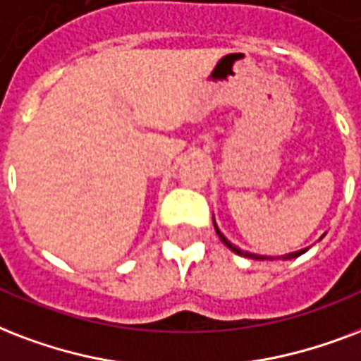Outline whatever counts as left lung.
Listing matches in <instances>:
<instances>
[{
  "label": "left lung",
  "instance_id": "8db88e82",
  "mask_svg": "<svg viewBox=\"0 0 361 361\" xmlns=\"http://www.w3.org/2000/svg\"><path fill=\"white\" fill-rule=\"evenodd\" d=\"M212 222H214V216H212ZM214 230H216V235L220 237V241L224 243L226 247L230 248L231 252H235V254H239V256H245V258H250V259H271L269 256H262V254L247 252V250H241V248H239V247H235L233 243L228 241V239H226L224 233H222V231L219 230V226H216V222H214ZM324 235H326V233H324ZM324 235H322V237H324ZM322 237H320V239H322ZM307 250H309V248H301V250H295V252L282 254V256H279V258H281V259H294V258H298V256H301V254H303V252H307Z\"/></svg>",
  "mask_w": 361,
  "mask_h": 361
}]
</instances>
